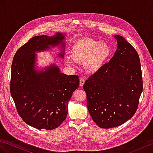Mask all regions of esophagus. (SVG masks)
Instances as JSON below:
<instances>
[{"label":"esophagus","instance_id":"34e87169","mask_svg":"<svg viewBox=\"0 0 153 153\" xmlns=\"http://www.w3.org/2000/svg\"><path fill=\"white\" fill-rule=\"evenodd\" d=\"M84 84H85V79H83V77H80V79H79V85L81 86V87H83Z\"/></svg>","mask_w":153,"mask_h":153}]
</instances>
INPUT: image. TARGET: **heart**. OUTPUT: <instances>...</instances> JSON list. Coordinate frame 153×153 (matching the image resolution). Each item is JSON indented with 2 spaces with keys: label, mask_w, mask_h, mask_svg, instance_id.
<instances>
[{
  "label": "heart",
  "mask_w": 153,
  "mask_h": 153,
  "mask_svg": "<svg viewBox=\"0 0 153 153\" xmlns=\"http://www.w3.org/2000/svg\"><path fill=\"white\" fill-rule=\"evenodd\" d=\"M112 53L108 43L100 42L91 37H83L74 42L70 48L72 58L66 57V62L74 65V61L83 62L86 71L94 74L103 67Z\"/></svg>",
  "instance_id": "obj_1"
}]
</instances>
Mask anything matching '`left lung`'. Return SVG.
Returning <instances> with one entry per match:
<instances>
[{
    "label": "left lung",
    "instance_id": "1",
    "mask_svg": "<svg viewBox=\"0 0 153 153\" xmlns=\"http://www.w3.org/2000/svg\"><path fill=\"white\" fill-rule=\"evenodd\" d=\"M114 38L117 48L114 56L83 85L90 114L103 128L120 126L130 120L143 91L138 53L122 36Z\"/></svg>",
    "mask_w": 153,
    "mask_h": 153
}]
</instances>
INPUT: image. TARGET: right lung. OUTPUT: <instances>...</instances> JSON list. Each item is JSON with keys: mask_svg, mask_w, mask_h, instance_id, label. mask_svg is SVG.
I'll return each instance as SVG.
<instances>
[{"mask_svg": "<svg viewBox=\"0 0 153 153\" xmlns=\"http://www.w3.org/2000/svg\"><path fill=\"white\" fill-rule=\"evenodd\" d=\"M65 34L35 36L15 53L11 65L10 92L19 116L26 123L41 130H52L65 120L68 103L79 87L77 75L61 72L55 65L36 69V52L61 45L64 57Z\"/></svg>", "mask_w": 153, "mask_h": 153, "instance_id": "obj_1", "label": "right lung"}]
</instances>
